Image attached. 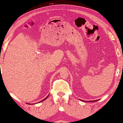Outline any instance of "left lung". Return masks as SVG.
<instances>
[{"mask_svg":"<svg viewBox=\"0 0 123 123\" xmlns=\"http://www.w3.org/2000/svg\"><path fill=\"white\" fill-rule=\"evenodd\" d=\"M98 101V100H92V101H91V102H92V101Z\"/></svg>","mask_w":123,"mask_h":123,"instance_id":"1","label":"left lung"}]
</instances>
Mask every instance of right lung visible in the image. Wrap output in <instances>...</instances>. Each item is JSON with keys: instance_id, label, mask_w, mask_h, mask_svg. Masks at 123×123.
Returning <instances> with one entry per match:
<instances>
[{"instance_id": "1", "label": "right lung", "mask_w": 123, "mask_h": 123, "mask_svg": "<svg viewBox=\"0 0 123 123\" xmlns=\"http://www.w3.org/2000/svg\"><path fill=\"white\" fill-rule=\"evenodd\" d=\"M48 97H49V95H48V96H47V97H46V98H45V99H43V100H42V101H40V102H39V103H40V102H42V101H44V100H45V99H46L47 98H48Z\"/></svg>"}]
</instances>
